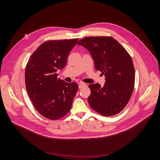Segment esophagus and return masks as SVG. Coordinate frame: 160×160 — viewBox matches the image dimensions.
Segmentation results:
<instances>
[{
  "mask_svg": "<svg viewBox=\"0 0 160 160\" xmlns=\"http://www.w3.org/2000/svg\"><path fill=\"white\" fill-rule=\"evenodd\" d=\"M85 86H86V84H85V83H79V89H81V88H83V87H85Z\"/></svg>",
  "mask_w": 160,
  "mask_h": 160,
  "instance_id": "1",
  "label": "esophagus"
}]
</instances>
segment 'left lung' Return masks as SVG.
<instances>
[{"label":"left lung","instance_id":"left-lung-1","mask_svg":"<svg viewBox=\"0 0 160 160\" xmlns=\"http://www.w3.org/2000/svg\"><path fill=\"white\" fill-rule=\"evenodd\" d=\"M78 45L88 49L95 67L105 77L103 87L90 84V107L104 116L119 113L126 106L133 93L135 70L132 57L125 48L111 37H88Z\"/></svg>","mask_w":160,"mask_h":160}]
</instances>
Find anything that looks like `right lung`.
<instances>
[{
    "mask_svg": "<svg viewBox=\"0 0 160 160\" xmlns=\"http://www.w3.org/2000/svg\"><path fill=\"white\" fill-rule=\"evenodd\" d=\"M79 38L48 41L34 52L26 66V89L34 107L43 117L57 120L69 112L78 90L75 82L57 78Z\"/></svg>",
    "mask_w": 160,
    "mask_h": 160,
    "instance_id": "right-lung-1",
    "label": "right lung"
}]
</instances>
